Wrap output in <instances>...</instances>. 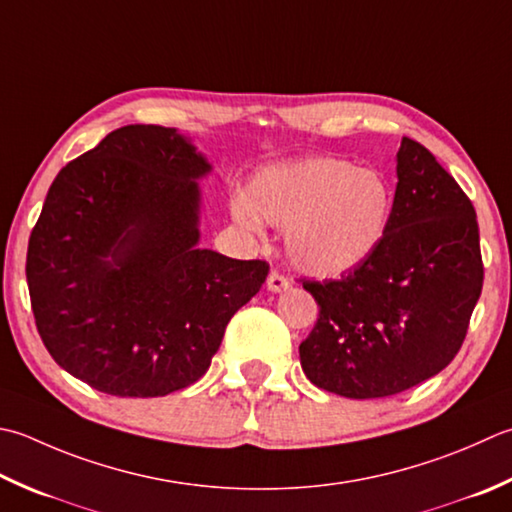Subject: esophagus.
<instances>
[{"instance_id": "1", "label": "esophagus", "mask_w": 512, "mask_h": 512, "mask_svg": "<svg viewBox=\"0 0 512 512\" xmlns=\"http://www.w3.org/2000/svg\"><path fill=\"white\" fill-rule=\"evenodd\" d=\"M266 286L270 293H282V290L290 288V279L282 273H277V270H273V273H270L266 279Z\"/></svg>"}]
</instances>
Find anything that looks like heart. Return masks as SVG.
<instances>
[{"label":"heart","mask_w":512,"mask_h":512,"mask_svg":"<svg viewBox=\"0 0 512 512\" xmlns=\"http://www.w3.org/2000/svg\"><path fill=\"white\" fill-rule=\"evenodd\" d=\"M393 188L377 170L339 157H304L275 164L250 179L235 215L284 228L286 255L315 277H335L375 253L393 217Z\"/></svg>","instance_id":"1"}]
</instances>
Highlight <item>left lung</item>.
I'll use <instances>...</instances> for the list:
<instances>
[{"instance_id":"left-lung-1","label":"left lung","mask_w":512,"mask_h":512,"mask_svg":"<svg viewBox=\"0 0 512 512\" xmlns=\"http://www.w3.org/2000/svg\"><path fill=\"white\" fill-rule=\"evenodd\" d=\"M302 284L319 306L299 344L310 382L348 399L402 393L462 348L484 284L475 208L433 153L404 137L382 244L339 279Z\"/></svg>"}]
</instances>
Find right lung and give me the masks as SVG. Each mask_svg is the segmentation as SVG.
<instances>
[{"instance_id": "obj_1", "label": "right lung", "mask_w": 512, "mask_h": 512, "mask_svg": "<svg viewBox=\"0 0 512 512\" xmlns=\"http://www.w3.org/2000/svg\"><path fill=\"white\" fill-rule=\"evenodd\" d=\"M208 173L177 128L153 124L117 128L59 170L26 279L39 337L66 373L115 397H164L206 373L268 275L262 259L197 246Z\"/></svg>"}]
</instances>
